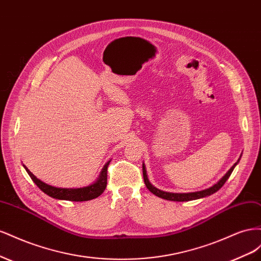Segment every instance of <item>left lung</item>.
Segmentation results:
<instances>
[{
  "mask_svg": "<svg viewBox=\"0 0 261 261\" xmlns=\"http://www.w3.org/2000/svg\"><path fill=\"white\" fill-rule=\"evenodd\" d=\"M238 164V162H236L233 167L228 170V172L226 173V174L221 178L218 183L216 185H213L212 187L210 188H207L204 189V191H200V192H195V193H186V194H177V193H168V192H163V191H160V189L155 188L154 186H152L151 184L149 183V179L147 177V173H146V168L145 165L143 164V175H144V180H145V184L147 186V188L149 189L150 192H151L153 195L160 197V198H163V199H167V200H171V201H189V200H195V199H199V198H202V197H207V196H210L212 194H215L216 192H218L219 189L222 187L224 185L225 181L227 180V178L231 176L232 172L235 168V165Z\"/></svg>",
  "mask_w": 261,
  "mask_h": 261,
  "instance_id": "obj_1",
  "label": "left lung"
}]
</instances>
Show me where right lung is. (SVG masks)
<instances>
[{"mask_svg": "<svg viewBox=\"0 0 261 261\" xmlns=\"http://www.w3.org/2000/svg\"><path fill=\"white\" fill-rule=\"evenodd\" d=\"M110 161L105 165L102 169L101 174L96 183H93L89 186L82 187V188H58L51 185L43 183L42 180L37 178L33 173H31L25 165L23 168L26 169L29 176L35 181V184L41 189V191L48 196L52 197L55 199L61 200H70V201H87L97 198L102 193L105 192L107 187V180H108V167Z\"/></svg>", "mask_w": 261, "mask_h": 261, "instance_id": "obj_1", "label": "right lung"}]
</instances>
